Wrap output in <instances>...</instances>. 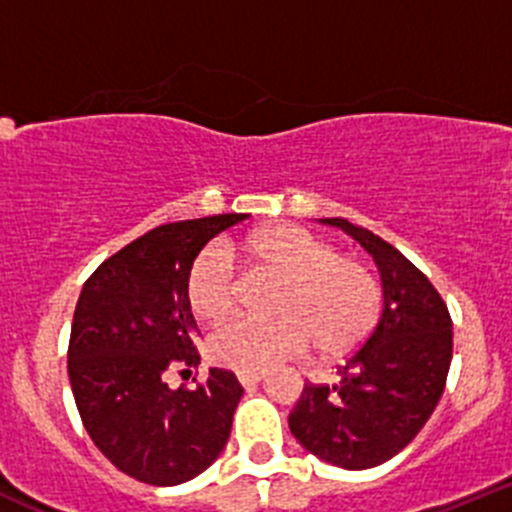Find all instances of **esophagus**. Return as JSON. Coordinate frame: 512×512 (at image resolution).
I'll use <instances>...</instances> for the list:
<instances>
[{"instance_id":"1","label":"esophagus","mask_w":512,"mask_h":512,"mask_svg":"<svg viewBox=\"0 0 512 512\" xmlns=\"http://www.w3.org/2000/svg\"><path fill=\"white\" fill-rule=\"evenodd\" d=\"M237 380H240L242 388H252V385L265 380V372H237Z\"/></svg>"}]
</instances>
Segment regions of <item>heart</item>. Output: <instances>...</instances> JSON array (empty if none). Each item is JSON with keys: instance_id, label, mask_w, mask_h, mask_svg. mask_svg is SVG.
I'll list each match as a JSON object with an SVG mask.
<instances>
[{"instance_id": "1", "label": "heart", "mask_w": 512, "mask_h": 512, "mask_svg": "<svg viewBox=\"0 0 512 512\" xmlns=\"http://www.w3.org/2000/svg\"><path fill=\"white\" fill-rule=\"evenodd\" d=\"M235 252L252 265L282 275L275 317H237L212 332L207 350L222 367L265 372L287 357L315 347L322 357H342L375 330L382 290L365 262L337 255L330 242L295 225L252 232ZM187 300L205 322H220L235 310L237 270L222 247H205L187 272Z\"/></svg>"}]
</instances>
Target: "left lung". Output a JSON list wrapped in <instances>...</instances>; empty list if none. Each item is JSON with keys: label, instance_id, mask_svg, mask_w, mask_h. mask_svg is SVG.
<instances>
[{"label": "left lung", "instance_id": "8db88e82", "mask_svg": "<svg viewBox=\"0 0 512 512\" xmlns=\"http://www.w3.org/2000/svg\"><path fill=\"white\" fill-rule=\"evenodd\" d=\"M380 267L385 307L375 330L340 365L337 385L305 382L290 430L307 453L345 470L398 455L433 415L453 360V320L433 282L390 242L345 217H325Z\"/></svg>", "mask_w": 512, "mask_h": 512}]
</instances>
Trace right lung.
<instances>
[{"mask_svg": "<svg viewBox=\"0 0 512 512\" xmlns=\"http://www.w3.org/2000/svg\"><path fill=\"white\" fill-rule=\"evenodd\" d=\"M247 215L182 220L145 232L84 282L69 335L67 370L84 430L124 475L180 485L227 445L242 398L235 372L212 367L197 388L167 372L197 367V322L187 272L202 247Z\"/></svg>", "mask_w": 512, "mask_h": 512, "instance_id": "obj_1", "label": "right lung"}]
</instances>
